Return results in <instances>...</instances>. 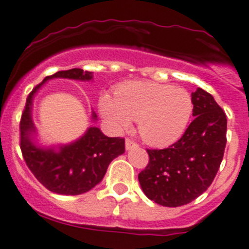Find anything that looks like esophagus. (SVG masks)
<instances>
[{"label": "esophagus", "instance_id": "esophagus-1", "mask_svg": "<svg viewBox=\"0 0 249 249\" xmlns=\"http://www.w3.org/2000/svg\"><path fill=\"white\" fill-rule=\"evenodd\" d=\"M139 143L135 142V141H132L131 139L127 138L126 140H125V147H126V150H131V148H135L138 147Z\"/></svg>", "mask_w": 249, "mask_h": 249}]
</instances>
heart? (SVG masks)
Instances as JSON below:
<instances>
[{"label":"heart","instance_id":"obj_1","mask_svg":"<svg viewBox=\"0 0 249 249\" xmlns=\"http://www.w3.org/2000/svg\"><path fill=\"white\" fill-rule=\"evenodd\" d=\"M101 114L117 130L139 123L141 138L151 146L166 147L179 140L193 114V99L184 88L152 81H127L99 101Z\"/></svg>","mask_w":249,"mask_h":249}]
</instances>
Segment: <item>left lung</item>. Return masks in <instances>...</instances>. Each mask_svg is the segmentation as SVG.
I'll list each match as a JSON object with an SVG mask.
<instances>
[{"mask_svg":"<svg viewBox=\"0 0 249 249\" xmlns=\"http://www.w3.org/2000/svg\"><path fill=\"white\" fill-rule=\"evenodd\" d=\"M194 120L167 148L147 150L148 164L139 173L141 189L162 206L185 205L211 185L226 147V114L206 90L192 93Z\"/></svg>","mask_w":249,"mask_h":249,"instance_id":"left-lung-1","label":"left lung"}]
</instances>
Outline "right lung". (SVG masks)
Instances as JSON below:
<instances>
[{
	"label": "right lung",
	"mask_w": 249,
	"mask_h": 249,
	"mask_svg": "<svg viewBox=\"0 0 249 249\" xmlns=\"http://www.w3.org/2000/svg\"><path fill=\"white\" fill-rule=\"evenodd\" d=\"M51 78L89 81L92 72H83L82 69L59 71L46 76L33 88L28 94L20 118V150L28 168L46 189L64 195L83 194L96 187L103 179L109 163L124 153L125 140L108 138L98 127L93 126L77 141L60 146L59 150L36 146L33 141L36 127L32 120V103L36 90ZM92 117L97 119L96 113Z\"/></svg>",
	"instance_id": "add662e5"
}]
</instances>
